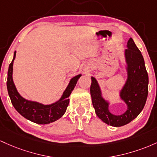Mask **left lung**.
Returning a JSON list of instances; mask_svg holds the SVG:
<instances>
[{
	"mask_svg": "<svg viewBox=\"0 0 157 157\" xmlns=\"http://www.w3.org/2000/svg\"><path fill=\"white\" fill-rule=\"evenodd\" d=\"M125 56L128 78L121 93V98L128 105V110L124 114L115 116L109 112L108 105L101 98L97 82L93 77L91 78L90 94L95 112L104 122L114 127L125 125L134 119L145 106L148 93V75L145 61L131 38L128 41Z\"/></svg>",
	"mask_w": 157,
	"mask_h": 157,
	"instance_id": "8db88e82",
	"label": "left lung"
}]
</instances>
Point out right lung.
<instances>
[{"label":"right lung","instance_id":"obj_1","mask_svg":"<svg viewBox=\"0 0 157 157\" xmlns=\"http://www.w3.org/2000/svg\"><path fill=\"white\" fill-rule=\"evenodd\" d=\"M15 58V52L14 53L13 59L9 66L6 86L9 96L15 110L24 118L37 124H49L60 119L66 112L70 101L69 96L81 75H76L71 79L69 85L65 90L62 97L59 101L51 105H43L37 102L27 101L17 93L12 81V66Z\"/></svg>","mask_w":157,"mask_h":157}]
</instances>
